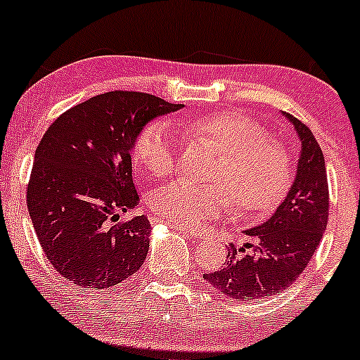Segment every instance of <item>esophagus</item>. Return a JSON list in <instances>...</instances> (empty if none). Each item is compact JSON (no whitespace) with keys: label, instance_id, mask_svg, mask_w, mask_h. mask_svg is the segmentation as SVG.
Segmentation results:
<instances>
[{"label":"esophagus","instance_id":"1","mask_svg":"<svg viewBox=\"0 0 360 360\" xmlns=\"http://www.w3.org/2000/svg\"><path fill=\"white\" fill-rule=\"evenodd\" d=\"M171 226L174 230H177V232H179L181 235H184V237H188V238H201L200 235H196V233L191 232V230H188V229H181V226H176V225H171Z\"/></svg>","mask_w":360,"mask_h":360}]
</instances>
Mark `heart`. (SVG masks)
Instances as JSON below:
<instances>
[{"mask_svg": "<svg viewBox=\"0 0 360 360\" xmlns=\"http://www.w3.org/2000/svg\"><path fill=\"white\" fill-rule=\"evenodd\" d=\"M189 139L218 152L210 181L179 179L152 194L157 217L181 229L196 230L233 205L242 213H266L281 200L291 179V157L255 118L238 110L201 115L181 123ZM134 162L157 177L176 166L174 135L166 123L152 122L131 147Z\"/></svg>", "mask_w": 360, "mask_h": 360, "instance_id": "b5f03b06", "label": "heart"}]
</instances>
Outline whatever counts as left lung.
<instances>
[{
	"mask_svg": "<svg viewBox=\"0 0 360 360\" xmlns=\"http://www.w3.org/2000/svg\"><path fill=\"white\" fill-rule=\"evenodd\" d=\"M284 117L295 125L301 142L295 183L269 220L243 232L250 242L242 249L230 245L221 269L203 274L220 295L237 301H259L291 286L311 260L328 221L321 148L303 122L289 113Z\"/></svg>",
	"mask_w": 360,
	"mask_h": 360,
	"instance_id": "8db88e82",
	"label": "left lung"
}]
</instances>
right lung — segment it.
<instances>
[{
    "mask_svg": "<svg viewBox=\"0 0 360 360\" xmlns=\"http://www.w3.org/2000/svg\"><path fill=\"white\" fill-rule=\"evenodd\" d=\"M183 108L137 91H110L62 113L35 150L27 206L40 245L65 281L113 288L148 252L150 221L120 214L139 205L131 147L150 120Z\"/></svg>",
    "mask_w": 360,
    "mask_h": 360,
    "instance_id": "add662e5",
    "label": "right lung"
}]
</instances>
